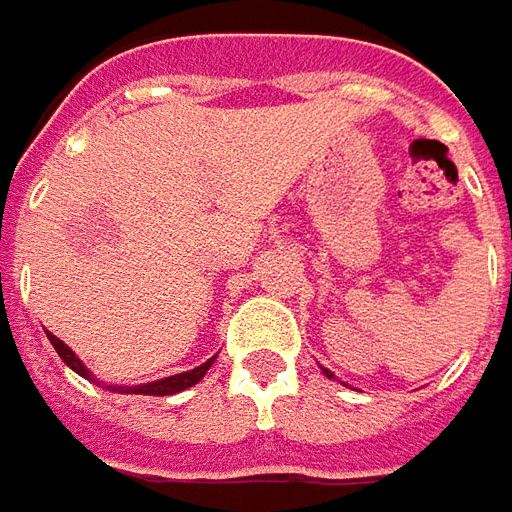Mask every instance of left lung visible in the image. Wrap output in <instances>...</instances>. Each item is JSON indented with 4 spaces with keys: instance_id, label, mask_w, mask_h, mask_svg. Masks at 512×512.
<instances>
[{
    "instance_id": "left-lung-1",
    "label": "left lung",
    "mask_w": 512,
    "mask_h": 512,
    "mask_svg": "<svg viewBox=\"0 0 512 512\" xmlns=\"http://www.w3.org/2000/svg\"><path fill=\"white\" fill-rule=\"evenodd\" d=\"M320 370H323V373H326V376H329V379H334V373H331L329 368H323V365H320Z\"/></svg>"
}]
</instances>
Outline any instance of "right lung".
I'll list each match as a JSON object with an SVG mask.
<instances>
[{
	"label": "right lung",
	"instance_id": "add662e5",
	"mask_svg": "<svg viewBox=\"0 0 512 512\" xmlns=\"http://www.w3.org/2000/svg\"><path fill=\"white\" fill-rule=\"evenodd\" d=\"M49 343H52V348L58 351V357L69 365V368L74 370V373H80L83 379H88V382H97L102 384V390H111V393H128V396H175V393H181V390H189V387H195L206 373H209V368L214 365V359L211 357L206 359L200 368H192L186 370V373H175V376H167V379H155V382H147V384H108V382H100L91 370L80 362V359L74 357V351L69 348V345L63 343V340H58L55 334H49Z\"/></svg>",
	"mask_w": 512,
	"mask_h": 512
}]
</instances>
